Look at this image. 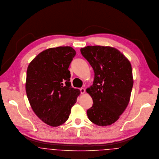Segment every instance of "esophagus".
I'll list each match as a JSON object with an SVG mask.
<instances>
[{
    "label": "esophagus",
    "instance_id": "esophagus-1",
    "mask_svg": "<svg viewBox=\"0 0 159 159\" xmlns=\"http://www.w3.org/2000/svg\"><path fill=\"white\" fill-rule=\"evenodd\" d=\"M80 92H81V94H83L85 93V89L84 88H81L80 89Z\"/></svg>",
    "mask_w": 159,
    "mask_h": 159
}]
</instances>
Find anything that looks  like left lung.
Returning <instances> with one entry per match:
<instances>
[{
  "mask_svg": "<svg viewBox=\"0 0 159 159\" xmlns=\"http://www.w3.org/2000/svg\"><path fill=\"white\" fill-rule=\"evenodd\" d=\"M94 71L92 86L86 89L93 100L89 119L99 126L111 125L127 108L134 80L130 62L118 49L88 46L80 49Z\"/></svg>",
  "mask_w": 159,
  "mask_h": 159,
  "instance_id": "left-lung-1",
  "label": "left lung"
}]
</instances>
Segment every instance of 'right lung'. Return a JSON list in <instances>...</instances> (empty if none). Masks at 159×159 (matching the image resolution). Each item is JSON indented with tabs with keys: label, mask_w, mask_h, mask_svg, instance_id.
<instances>
[{
	"label": "right lung",
	"mask_w": 159,
	"mask_h": 159,
	"mask_svg": "<svg viewBox=\"0 0 159 159\" xmlns=\"http://www.w3.org/2000/svg\"><path fill=\"white\" fill-rule=\"evenodd\" d=\"M76 55L70 46L47 49L27 70L25 91L32 109L46 124L57 127L69 117L80 91L71 86L69 66Z\"/></svg>",
	"instance_id": "right-lung-1"
}]
</instances>
